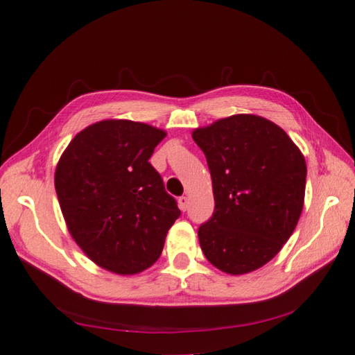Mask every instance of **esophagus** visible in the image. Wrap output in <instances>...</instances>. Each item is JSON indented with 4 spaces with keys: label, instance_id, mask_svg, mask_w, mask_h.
Masks as SVG:
<instances>
[{
    "label": "esophagus",
    "instance_id": "esophagus-1",
    "mask_svg": "<svg viewBox=\"0 0 355 355\" xmlns=\"http://www.w3.org/2000/svg\"><path fill=\"white\" fill-rule=\"evenodd\" d=\"M178 207L183 210V212H186L187 207H189V198L187 197H180L178 198Z\"/></svg>",
    "mask_w": 355,
    "mask_h": 355
}]
</instances>
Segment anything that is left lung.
<instances>
[{
	"mask_svg": "<svg viewBox=\"0 0 355 355\" xmlns=\"http://www.w3.org/2000/svg\"><path fill=\"white\" fill-rule=\"evenodd\" d=\"M206 155L215 210L200 225L207 261L244 275L271 261L302 214L306 163L286 132L253 114L220 119L192 132Z\"/></svg>",
	"mask_w": 355,
	"mask_h": 355,
	"instance_id": "8db88e82",
	"label": "left lung"
}]
</instances>
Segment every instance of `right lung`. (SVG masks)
Here are the masks:
<instances>
[{
  "mask_svg": "<svg viewBox=\"0 0 355 355\" xmlns=\"http://www.w3.org/2000/svg\"><path fill=\"white\" fill-rule=\"evenodd\" d=\"M166 137L131 120H102L67 146L55 172L59 205L73 239L97 266L135 275L160 258L182 215L149 163Z\"/></svg>",
  "mask_w": 355,
  "mask_h": 355,
  "instance_id": "1",
  "label": "right lung"
}]
</instances>
